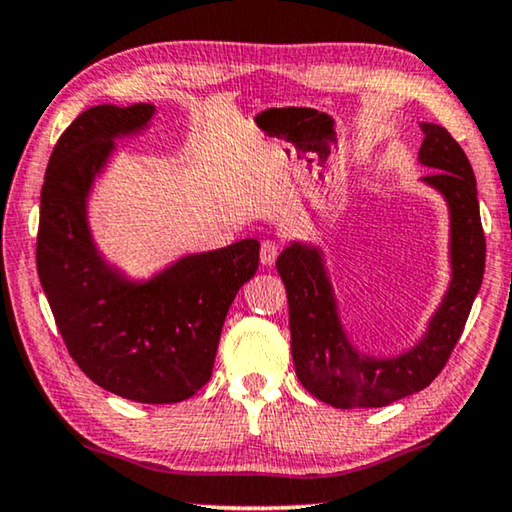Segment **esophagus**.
Returning a JSON list of instances; mask_svg holds the SVG:
<instances>
[{
    "mask_svg": "<svg viewBox=\"0 0 512 512\" xmlns=\"http://www.w3.org/2000/svg\"><path fill=\"white\" fill-rule=\"evenodd\" d=\"M277 256H279L277 244H274V242H263L261 244V263L265 265V268H272L274 261H277Z\"/></svg>",
    "mask_w": 512,
    "mask_h": 512,
    "instance_id": "esophagus-1",
    "label": "esophagus"
}]
</instances>
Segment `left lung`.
I'll use <instances>...</instances> for the list:
<instances>
[{
  "instance_id": "left-lung-1",
  "label": "left lung",
  "mask_w": 512,
  "mask_h": 512,
  "mask_svg": "<svg viewBox=\"0 0 512 512\" xmlns=\"http://www.w3.org/2000/svg\"><path fill=\"white\" fill-rule=\"evenodd\" d=\"M418 161L432 173L422 184L448 207L450 284L416 344L397 355H369L353 344L339 314L325 251L291 240L277 258L288 295V328L302 388L335 409H381L432 383L462 335L483 284L485 235L476 175L457 140L439 124L422 122Z\"/></svg>"
}]
</instances>
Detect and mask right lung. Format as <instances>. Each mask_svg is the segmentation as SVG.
<instances>
[{
	"mask_svg": "<svg viewBox=\"0 0 512 512\" xmlns=\"http://www.w3.org/2000/svg\"><path fill=\"white\" fill-rule=\"evenodd\" d=\"M154 113V103H101L62 133L41 189L36 270L71 358L96 385L131 402L175 404L210 381L261 242L182 254L140 279L110 261L90 224L92 194L117 140L143 136Z\"/></svg>",
	"mask_w": 512,
	"mask_h": 512,
	"instance_id": "right-lung-1",
	"label": "right lung"
}]
</instances>
